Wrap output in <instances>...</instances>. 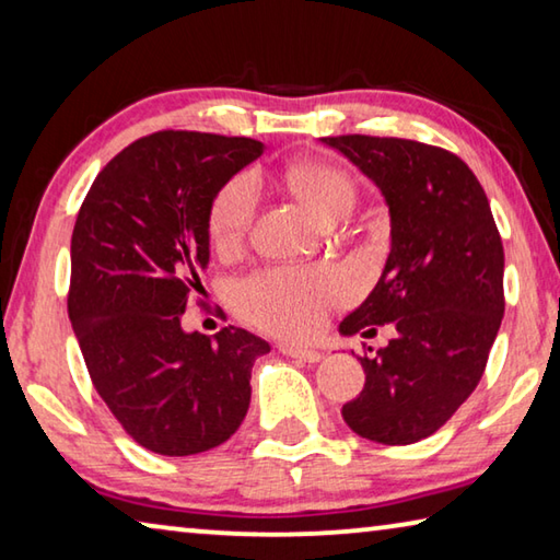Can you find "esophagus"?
I'll list each match as a JSON object with an SVG mask.
<instances>
[{
	"mask_svg": "<svg viewBox=\"0 0 560 560\" xmlns=\"http://www.w3.org/2000/svg\"><path fill=\"white\" fill-rule=\"evenodd\" d=\"M279 350H281L283 355L303 360V363H318V360L324 358V355H320L318 350H314V348H299V346H289V343H281Z\"/></svg>",
	"mask_w": 560,
	"mask_h": 560,
	"instance_id": "1",
	"label": "esophagus"
}]
</instances>
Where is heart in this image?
I'll list each match as a JSON object with an SVG mask.
<instances>
[{
  "label": "heart",
  "instance_id": "obj_1",
  "mask_svg": "<svg viewBox=\"0 0 560 560\" xmlns=\"http://www.w3.org/2000/svg\"><path fill=\"white\" fill-rule=\"evenodd\" d=\"M289 192L318 220L336 222L353 205V183L343 170L318 160H301L283 173ZM257 185L240 175L217 192L210 207V236L220 252H232L249 232L257 212ZM348 299L343 273L326 267H269L240 283L236 303L254 324L287 338H306L326 311Z\"/></svg>",
  "mask_w": 560,
  "mask_h": 560
}]
</instances>
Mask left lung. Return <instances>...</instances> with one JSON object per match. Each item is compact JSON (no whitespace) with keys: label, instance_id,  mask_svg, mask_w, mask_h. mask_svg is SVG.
I'll return each mask as SVG.
<instances>
[{"label":"left lung","instance_id":"obj_1","mask_svg":"<svg viewBox=\"0 0 560 560\" xmlns=\"http://www.w3.org/2000/svg\"><path fill=\"white\" fill-rule=\"evenodd\" d=\"M320 143L371 177L390 212L381 279L338 330L371 336L393 324L395 336L360 358L365 385L343 420L373 442H420L485 375L504 316V246L479 179L450 150L373 136Z\"/></svg>","mask_w":560,"mask_h":560}]
</instances>
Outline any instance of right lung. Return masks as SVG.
Wrapping results in <instances>:
<instances>
[{
  "label": "right lung",
  "instance_id": "obj_1",
  "mask_svg": "<svg viewBox=\"0 0 560 560\" xmlns=\"http://www.w3.org/2000/svg\"><path fill=\"white\" fill-rule=\"evenodd\" d=\"M261 153L252 138L153 132L101 170L75 217L73 334L103 402L155 454L220 447L249 410L267 340L234 326L187 334L179 318L210 264L214 197Z\"/></svg>",
  "mask_w": 560,
  "mask_h": 560
}]
</instances>
